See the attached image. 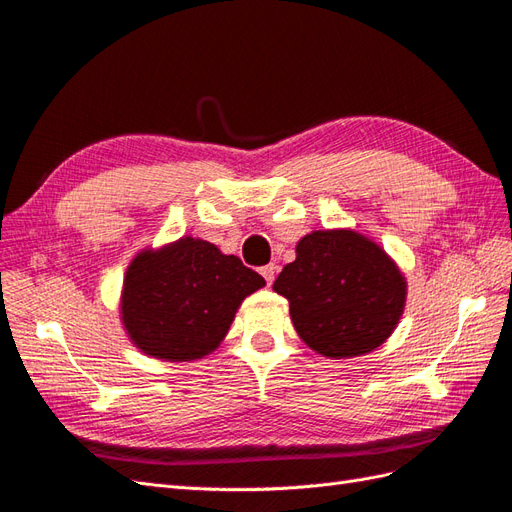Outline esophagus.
<instances>
[{"mask_svg":"<svg viewBox=\"0 0 512 512\" xmlns=\"http://www.w3.org/2000/svg\"><path fill=\"white\" fill-rule=\"evenodd\" d=\"M275 265H267V267H262L260 269V275L262 277H265V280H267V286H271L273 284V280H275Z\"/></svg>","mask_w":512,"mask_h":512,"instance_id":"34e87169","label":"esophagus"}]
</instances>
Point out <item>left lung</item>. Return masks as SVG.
I'll list each match as a JSON object with an SVG mask.
<instances>
[{"instance_id":"8db88e82","label":"left lung","mask_w":512,"mask_h":512,"mask_svg":"<svg viewBox=\"0 0 512 512\" xmlns=\"http://www.w3.org/2000/svg\"><path fill=\"white\" fill-rule=\"evenodd\" d=\"M273 290L288 299L303 342L331 359L376 350L406 305V277L378 243L354 230L309 232Z\"/></svg>"}]
</instances>
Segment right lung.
I'll return each mask as SVG.
<instances>
[{
  "instance_id": "add662e5",
  "label": "right lung",
  "mask_w": 512,
  "mask_h": 512,
  "mask_svg": "<svg viewBox=\"0 0 512 512\" xmlns=\"http://www.w3.org/2000/svg\"><path fill=\"white\" fill-rule=\"evenodd\" d=\"M262 286L265 280L237 256L181 237L130 262L121 322L132 344L153 359H203L226 337L241 301Z\"/></svg>"
}]
</instances>
